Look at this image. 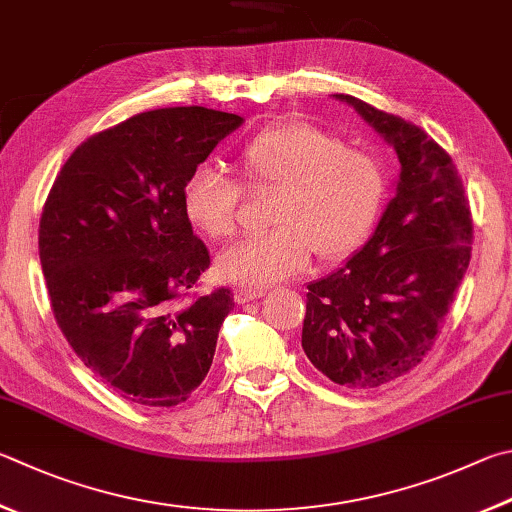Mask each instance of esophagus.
I'll use <instances>...</instances> for the list:
<instances>
[{"instance_id": "1", "label": "esophagus", "mask_w": 512, "mask_h": 512, "mask_svg": "<svg viewBox=\"0 0 512 512\" xmlns=\"http://www.w3.org/2000/svg\"><path fill=\"white\" fill-rule=\"evenodd\" d=\"M259 297H264V291H255V288H237L235 291V302L237 304H248L255 302Z\"/></svg>"}]
</instances>
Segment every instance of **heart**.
Returning a JSON list of instances; mask_svg holds the SVG:
<instances>
[{
  "label": "heart",
  "instance_id": "1",
  "mask_svg": "<svg viewBox=\"0 0 512 512\" xmlns=\"http://www.w3.org/2000/svg\"><path fill=\"white\" fill-rule=\"evenodd\" d=\"M255 181L282 188L264 235L244 237L217 257L224 280L257 288L291 280L311 264L315 248L336 262L362 246L383 212L387 176L374 154L345 147L336 134L306 120H286L257 134L244 147ZM241 190L212 163H199L181 185L185 219L208 237H228L237 228Z\"/></svg>",
  "mask_w": 512,
  "mask_h": 512
}]
</instances>
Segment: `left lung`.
<instances>
[{
	"instance_id": "obj_1",
	"label": "left lung",
	"mask_w": 512,
	"mask_h": 512,
	"mask_svg": "<svg viewBox=\"0 0 512 512\" xmlns=\"http://www.w3.org/2000/svg\"><path fill=\"white\" fill-rule=\"evenodd\" d=\"M394 147V197L338 271L309 282L302 349L347 389L405 376L432 349L468 271L472 219L452 159L423 129L353 96L333 94Z\"/></svg>"
}]
</instances>
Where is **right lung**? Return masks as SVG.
<instances>
[{
	"label": "right lung",
	"instance_id": "obj_1",
	"mask_svg": "<svg viewBox=\"0 0 512 512\" xmlns=\"http://www.w3.org/2000/svg\"><path fill=\"white\" fill-rule=\"evenodd\" d=\"M244 118L154 109L91 136L55 179L40 262L64 338L129 403L188 401L212 365L228 288L176 300L210 266L181 208V185Z\"/></svg>",
	"mask_w": 512,
	"mask_h": 512
}]
</instances>
